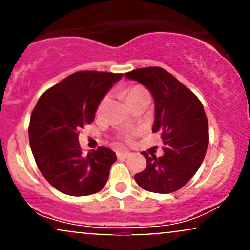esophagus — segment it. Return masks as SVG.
<instances>
[{"label": "esophagus", "mask_w": 250, "mask_h": 250, "mask_svg": "<svg viewBox=\"0 0 250 250\" xmlns=\"http://www.w3.org/2000/svg\"><path fill=\"white\" fill-rule=\"evenodd\" d=\"M116 156H117V159L123 160V159H127V157L130 156V153H129V151H117Z\"/></svg>", "instance_id": "1"}]
</instances>
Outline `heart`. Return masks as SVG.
<instances>
[{
  "label": "heart",
  "mask_w": 250,
  "mask_h": 250,
  "mask_svg": "<svg viewBox=\"0 0 250 250\" xmlns=\"http://www.w3.org/2000/svg\"><path fill=\"white\" fill-rule=\"evenodd\" d=\"M147 93V90H146L145 88L140 87V85H134V87H130L128 88L127 90H125V99H127V101H131V100L135 99V97L142 95V94ZM105 102V99L103 100V101L101 102V104H100V109H101L103 107V104H104ZM137 131H125V133H123L122 137L125 140H127V141H130L131 139H133L134 135H136Z\"/></svg>",
  "instance_id": "b5f03b06"
}]
</instances>
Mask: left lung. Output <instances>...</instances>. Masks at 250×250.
<instances>
[{"label": "left lung", "mask_w": 250, "mask_h": 250, "mask_svg": "<svg viewBox=\"0 0 250 250\" xmlns=\"http://www.w3.org/2000/svg\"><path fill=\"white\" fill-rule=\"evenodd\" d=\"M125 77L142 83L155 101L153 133L161 135L163 155L143 151L147 167L135 175L142 189L169 194L194 176L209 143L208 120L202 103L176 77L160 67L139 68Z\"/></svg>", "instance_id": "left-lung-1"}]
</instances>
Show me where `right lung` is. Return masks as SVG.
<instances>
[{
	"instance_id": "right-lung-1",
	"label": "right lung",
	"mask_w": 250,
	"mask_h": 250,
	"mask_svg": "<svg viewBox=\"0 0 250 250\" xmlns=\"http://www.w3.org/2000/svg\"><path fill=\"white\" fill-rule=\"evenodd\" d=\"M122 74L77 71L48 89L30 116L29 142L44 179L63 194L87 196L104 187L116 155L99 147L83 155L79 129L95 119L101 100Z\"/></svg>"
}]
</instances>
